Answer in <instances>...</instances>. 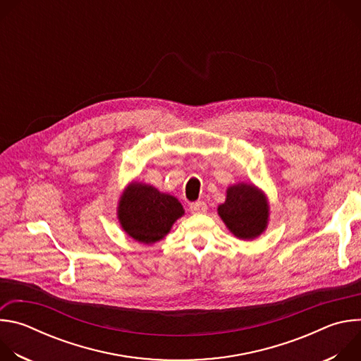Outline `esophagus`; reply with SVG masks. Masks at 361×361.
I'll return each mask as SVG.
<instances>
[{"mask_svg": "<svg viewBox=\"0 0 361 361\" xmlns=\"http://www.w3.org/2000/svg\"><path fill=\"white\" fill-rule=\"evenodd\" d=\"M190 212L194 213V214H202V213L207 212V204H205L204 201L191 202L190 204Z\"/></svg>", "mask_w": 361, "mask_h": 361, "instance_id": "34e87169", "label": "esophagus"}]
</instances>
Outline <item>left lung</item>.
<instances>
[{
	"label": "left lung",
	"instance_id": "left-lung-1",
	"mask_svg": "<svg viewBox=\"0 0 361 361\" xmlns=\"http://www.w3.org/2000/svg\"><path fill=\"white\" fill-rule=\"evenodd\" d=\"M219 214L235 237L251 240L264 231L269 207L259 190L241 183L227 190V200L219 207Z\"/></svg>",
	"mask_w": 361,
	"mask_h": 361
}]
</instances>
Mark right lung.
Instances as JSON below:
<instances>
[{"instance_id":"obj_1","label":"right lung","mask_w":361,"mask_h":361,"mask_svg":"<svg viewBox=\"0 0 361 361\" xmlns=\"http://www.w3.org/2000/svg\"><path fill=\"white\" fill-rule=\"evenodd\" d=\"M183 214V205L176 197L138 183L126 190L118 207L123 228L144 244L161 240Z\"/></svg>"}]
</instances>
